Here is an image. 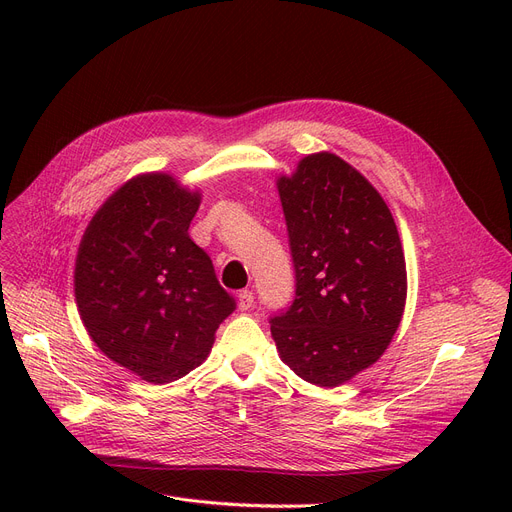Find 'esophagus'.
Masks as SVG:
<instances>
[{
  "instance_id": "esophagus-1",
  "label": "esophagus",
  "mask_w": 512,
  "mask_h": 512,
  "mask_svg": "<svg viewBox=\"0 0 512 512\" xmlns=\"http://www.w3.org/2000/svg\"><path fill=\"white\" fill-rule=\"evenodd\" d=\"M236 301H238L240 311H249L255 305V294H253V290H240Z\"/></svg>"
}]
</instances>
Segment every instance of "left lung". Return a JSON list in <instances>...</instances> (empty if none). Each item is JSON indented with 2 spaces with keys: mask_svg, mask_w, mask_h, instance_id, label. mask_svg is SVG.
Segmentation results:
<instances>
[{
  "mask_svg": "<svg viewBox=\"0 0 512 512\" xmlns=\"http://www.w3.org/2000/svg\"><path fill=\"white\" fill-rule=\"evenodd\" d=\"M294 263V301L270 317L282 361L334 388L378 361L407 301V265L380 193L334 153L278 180Z\"/></svg>",
  "mask_w": 512,
  "mask_h": 512,
  "instance_id": "1",
  "label": "left lung"
}]
</instances>
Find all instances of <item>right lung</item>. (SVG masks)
<instances>
[{
	"mask_svg": "<svg viewBox=\"0 0 512 512\" xmlns=\"http://www.w3.org/2000/svg\"><path fill=\"white\" fill-rule=\"evenodd\" d=\"M199 203L168 174L137 176L101 205L78 247L74 294L89 336L151 384L201 365L236 309L188 236Z\"/></svg>",
	"mask_w": 512,
	"mask_h": 512,
	"instance_id": "add662e5",
	"label": "right lung"
}]
</instances>
